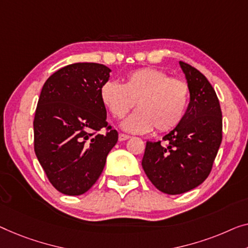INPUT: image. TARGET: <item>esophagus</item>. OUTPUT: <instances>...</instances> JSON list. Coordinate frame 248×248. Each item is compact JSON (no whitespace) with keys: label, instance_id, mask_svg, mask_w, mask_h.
Segmentation results:
<instances>
[{"label":"esophagus","instance_id":"34e87169","mask_svg":"<svg viewBox=\"0 0 248 248\" xmlns=\"http://www.w3.org/2000/svg\"><path fill=\"white\" fill-rule=\"evenodd\" d=\"M129 138H130V136L124 135V134H119V137H118L119 141H124V140H128Z\"/></svg>","mask_w":248,"mask_h":248}]
</instances>
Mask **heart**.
<instances>
[{
    "mask_svg": "<svg viewBox=\"0 0 248 248\" xmlns=\"http://www.w3.org/2000/svg\"><path fill=\"white\" fill-rule=\"evenodd\" d=\"M189 98L186 81L156 68L135 70L123 84L108 81L100 89L102 105L114 119H123L137 102L138 110L121 124L132 134H146L154 128L158 132L175 129L186 114Z\"/></svg>",
    "mask_w": 248,
    "mask_h": 248,
    "instance_id": "b5f03b06",
    "label": "heart"
}]
</instances>
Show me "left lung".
Masks as SVG:
<instances>
[{"label": "left lung", "instance_id": "obj_1", "mask_svg": "<svg viewBox=\"0 0 248 248\" xmlns=\"http://www.w3.org/2000/svg\"><path fill=\"white\" fill-rule=\"evenodd\" d=\"M190 90L184 119L161 141H147L142 168L157 189L186 193L208 177L223 138L219 100L206 77L179 61Z\"/></svg>", "mask_w": 248, "mask_h": 248}]
</instances>
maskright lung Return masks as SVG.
I'll return each instance as SVG.
<instances>
[{
  "label": "right lung",
  "mask_w": 248,
  "mask_h": 248,
  "mask_svg": "<svg viewBox=\"0 0 248 248\" xmlns=\"http://www.w3.org/2000/svg\"><path fill=\"white\" fill-rule=\"evenodd\" d=\"M110 72L103 64L73 63L43 84L33 121L34 151L49 182L64 195L90 189L118 141L100 99ZM103 127L106 134L98 132Z\"/></svg>",
  "instance_id": "obj_1"
}]
</instances>
